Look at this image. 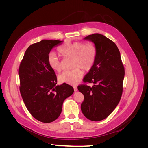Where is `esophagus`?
I'll return each mask as SVG.
<instances>
[{"instance_id": "1", "label": "esophagus", "mask_w": 148, "mask_h": 148, "mask_svg": "<svg viewBox=\"0 0 148 148\" xmlns=\"http://www.w3.org/2000/svg\"><path fill=\"white\" fill-rule=\"evenodd\" d=\"M73 89H74V91H77L78 90V89H77V86H73Z\"/></svg>"}]
</instances>
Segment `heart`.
Listing matches in <instances>:
<instances>
[{
	"label": "heart",
	"instance_id": "1",
	"mask_svg": "<svg viewBox=\"0 0 148 148\" xmlns=\"http://www.w3.org/2000/svg\"><path fill=\"white\" fill-rule=\"evenodd\" d=\"M57 51L64 58H72L71 70L64 71L59 76L60 82L69 84H75L79 82L83 75V71L90 70L95 63L97 57V49L91 42H66L57 48ZM47 63L53 71L59 72L62 66L59 57L52 52L48 56Z\"/></svg>",
	"mask_w": 148,
	"mask_h": 148
}]
</instances>
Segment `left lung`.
<instances>
[{"mask_svg":"<svg viewBox=\"0 0 148 148\" xmlns=\"http://www.w3.org/2000/svg\"><path fill=\"white\" fill-rule=\"evenodd\" d=\"M95 43L97 57L92 68L83 78L86 84L78 86L84 95L81 109L83 115L92 121L107 118L115 109L122 97L125 69L117 45L104 35L98 33L84 38Z\"/></svg>","mask_w":148,"mask_h":148,"instance_id":"1","label":"left lung"}]
</instances>
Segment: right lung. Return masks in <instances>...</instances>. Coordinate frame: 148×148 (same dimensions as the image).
<instances>
[{
  "label": "right lung",
  "mask_w": 148,
  "mask_h": 148,
  "mask_svg": "<svg viewBox=\"0 0 148 148\" xmlns=\"http://www.w3.org/2000/svg\"><path fill=\"white\" fill-rule=\"evenodd\" d=\"M62 42L44 39L31 44L19 67L23 101L31 115L43 123H51L59 117L64 100L74 92L66 83L56 85V75L47 63L51 49Z\"/></svg>",
  "instance_id": "obj_1"
}]
</instances>
